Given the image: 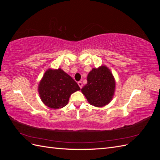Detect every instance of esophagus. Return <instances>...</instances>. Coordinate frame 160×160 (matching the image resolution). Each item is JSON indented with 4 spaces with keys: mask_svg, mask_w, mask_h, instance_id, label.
Returning <instances> with one entry per match:
<instances>
[{
    "mask_svg": "<svg viewBox=\"0 0 160 160\" xmlns=\"http://www.w3.org/2000/svg\"><path fill=\"white\" fill-rule=\"evenodd\" d=\"M78 85H79V88H80L81 89L82 88H83V83H82L81 81H79V82H78Z\"/></svg>",
    "mask_w": 160,
    "mask_h": 160,
    "instance_id": "obj_1",
    "label": "esophagus"
}]
</instances>
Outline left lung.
<instances>
[{
    "instance_id": "left-lung-1",
    "label": "left lung",
    "mask_w": 160,
    "mask_h": 160,
    "mask_svg": "<svg viewBox=\"0 0 160 160\" xmlns=\"http://www.w3.org/2000/svg\"><path fill=\"white\" fill-rule=\"evenodd\" d=\"M115 81L109 69L105 65L93 68L88 75V83L81 89L88 102L95 107H103L113 99Z\"/></svg>"
}]
</instances>
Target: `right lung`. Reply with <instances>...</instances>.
Returning a JSON list of instances; mask_svg holds the SVG:
<instances>
[{
	"mask_svg": "<svg viewBox=\"0 0 160 160\" xmlns=\"http://www.w3.org/2000/svg\"><path fill=\"white\" fill-rule=\"evenodd\" d=\"M79 90L78 84L61 69L47 70L38 88L41 101L51 109L65 107L71 95Z\"/></svg>",
	"mask_w": 160,
	"mask_h": 160,
	"instance_id": "add662e5",
	"label": "right lung"
}]
</instances>
